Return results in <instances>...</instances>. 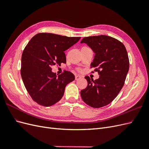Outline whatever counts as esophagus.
Returning a JSON list of instances; mask_svg holds the SVG:
<instances>
[{"label": "esophagus", "mask_w": 149, "mask_h": 149, "mask_svg": "<svg viewBox=\"0 0 149 149\" xmlns=\"http://www.w3.org/2000/svg\"><path fill=\"white\" fill-rule=\"evenodd\" d=\"M81 78V76H79V75H76L75 76V80H78L79 79H80Z\"/></svg>", "instance_id": "1"}]
</instances>
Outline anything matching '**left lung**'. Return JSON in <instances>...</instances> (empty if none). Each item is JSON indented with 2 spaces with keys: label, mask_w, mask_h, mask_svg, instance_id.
<instances>
[{
  "label": "left lung",
  "mask_w": 149,
  "mask_h": 149,
  "mask_svg": "<svg viewBox=\"0 0 149 149\" xmlns=\"http://www.w3.org/2000/svg\"><path fill=\"white\" fill-rule=\"evenodd\" d=\"M81 43L95 53L91 68L100 75L94 81L85 76L88 86L81 91V96L89 106L102 107L113 101L123 87L129 69L128 54L123 43L109 36L84 37Z\"/></svg>",
  "instance_id": "obj_1"
}]
</instances>
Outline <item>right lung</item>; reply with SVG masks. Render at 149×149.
<instances>
[{
	"label": "right lung",
	"instance_id": "add662e5",
	"mask_svg": "<svg viewBox=\"0 0 149 149\" xmlns=\"http://www.w3.org/2000/svg\"><path fill=\"white\" fill-rule=\"evenodd\" d=\"M80 38L39 33L25 47L21 60L22 78L31 99L39 105L55 104L63 96L66 86L74 80V75L66 70L57 76L52 71V66L66 63L64 52Z\"/></svg>",
	"mask_w": 149,
	"mask_h": 149
}]
</instances>
